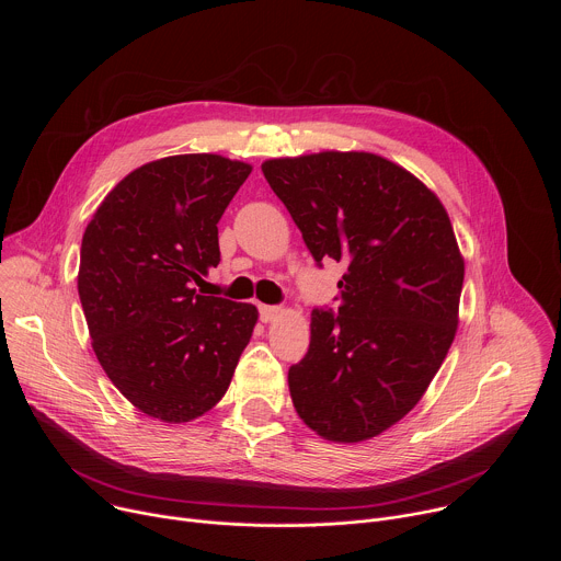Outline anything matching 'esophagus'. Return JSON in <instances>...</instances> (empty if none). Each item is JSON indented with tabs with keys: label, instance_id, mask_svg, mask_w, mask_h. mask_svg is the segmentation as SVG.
<instances>
[{
	"label": "esophagus",
	"instance_id": "esophagus-1",
	"mask_svg": "<svg viewBox=\"0 0 561 561\" xmlns=\"http://www.w3.org/2000/svg\"><path fill=\"white\" fill-rule=\"evenodd\" d=\"M279 312H282V308H279V306H266V304H262V306H260V319H262L264 324L273 322V319H275Z\"/></svg>",
	"mask_w": 561,
	"mask_h": 561
}]
</instances>
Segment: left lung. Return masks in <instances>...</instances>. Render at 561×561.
<instances>
[{"label": "left lung", "instance_id": "8db88e82", "mask_svg": "<svg viewBox=\"0 0 561 561\" xmlns=\"http://www.w3.org/2000/svg\"><path fill=\"white\" fill-rule=\"evenodd\" d=\"M262 171L317 266H348L337 310L310 312L308 353L288 368L295 411L324 439H370L420 402L455 340L463 260L448 213L373 152L268 159Z\"/></svg>", "mask_w": 561, "mask_h": 561}]
</instances>
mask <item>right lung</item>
I'll return each mask as SVG.
<instances>
[{"instance_id":"1","label":"right lung","mask_w":561,"mask_h":561,"mask_svg":"<svg viewBox=\"0 0 561 561\" xmlns=\"http://www.w3.org/2000/svg\"><path fill=\"white\" fill-rule=\"evenodd\" d=\"M221 154H173L126 175L82 239L77 290L108 379L148 417L191 422L232 379L253 304L197 295L219 264L217 221L251 175Z\"/></svg>"}]
</instances>
